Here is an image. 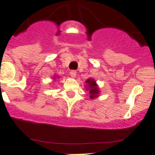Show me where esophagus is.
<instances>
[{
  "label": "esophagus",
  "instance_id": "34e87169",
  "mask_svg": "<svg viewBox=\"0 0 155 155\" xmlns=\"http://www.w3.org/2000/svg\"><path fill=\"white\" fill-rule=\"evenodd\" d=\"M70 75L71 76L72 78H75V76H76V71L74 70L72 71H71V72H70Z\"/></svg>",
  "mask_w": 155,
  "mask_h": 155
}]
</instances>
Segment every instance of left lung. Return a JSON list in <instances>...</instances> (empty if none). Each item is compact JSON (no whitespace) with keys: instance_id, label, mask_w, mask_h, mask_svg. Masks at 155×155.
<instances>
[{"instance_id":"left-lung-1","label":"left lung","mask_w":155,"mask_h":155,"mask_svg":"<svg viewBox=\"0 0 155 155\" xmlns=\"http://www.w3.org/2000/svg\"><path fill=\"white\" fill-rule=\"evenodd\" d=\"M86 85H85V89L88 91L89 92V97L92 100H94L95 98L99 97L100 94V90L99 87H98V84H97V82L95 81L94 79H92V78H89L87 79L86 81Z\"/></svg>"}]
</instances>
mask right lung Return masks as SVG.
<instances>
[{
  "label": "right lung",
  "mask_w": 155,
  "mask_h": 155,
  "mask_svg": "<svg viewBox=\"0 0 155 155\" xmlns=\"http://www.w3.org/2000/svg\"><path fill=\"white\" fill-rule=\"evenodd\" d=\"M57 77H58V76H54V80H55V79H56V78H57Z\"/></svg>",
  "instance_id": "right-lung-1"
}]
</instances>
